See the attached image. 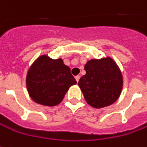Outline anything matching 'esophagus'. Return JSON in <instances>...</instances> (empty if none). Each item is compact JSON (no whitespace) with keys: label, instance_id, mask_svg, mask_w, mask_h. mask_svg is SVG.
I'll list each match as a JSON object with an SVG mask.
<instances>
[{"label":"esophagus","instance_id":"obj_1","mask_svg":"<svg viewBox=\"0 0 147 147\" xmlns=\"http://www.w3.org/2000/svg\"><path fill=\"white\" fill-rule=\"evenodd\" d=\"M75 79H76V81H77V82H78V81H79V79H80V76L79 75H77L75 77Z\"/></svg>","mask_w":147,"mask_h":147}]
</instances>
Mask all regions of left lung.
I'll list each match as a JSON object with an SVG mask.
<instances>
[{
    "label": "left lung",
    "mask_w": 147,
    "mask_h": 147,
    "mask_svg": "<svg viewBox=\"0 0 147 147\" xmlns=\"http://www.w3.org/2000/svg\"><path fill=\"white\" fill-rule=\"evenodd\" d=\"M86 74L78 86L88 104L101 108L116 102L121 93L123 78L116 62L111 57L92 59L84 67Z\"/></svg>",
    "instance_id": "1"
}]
</instances>
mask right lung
<instances>
[{"label":"right lung","mask_w":147,"mask_h":147,"mask_svg":"<svg viewBox=\"0 0 147 147\" xmlns=\"http://www.w3.org/2000/svg\"><path fill=\"white\" fill-rule=\"evenodd\" d=\"M30 98L44 106H56L62 101L69 88L77 83L62 59L53 60L46 55L38 57L26 75Z\"/></svg>","instance_id":"obj_1"}]
</instances>
